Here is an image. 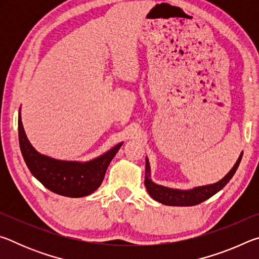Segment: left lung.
<instances>
[{
  "label": "left lung",
  "mask_w": 259,
  "mask_h": 259,
  "mask_svg": "<svg viewBox=\"0 0 259 259\" xmlns=\"http://www.w3.org/2000/svg\"><path fill=\"white\" fill-rule=\"evenodd\" d=\"M241 153L239 159L236 160L235 164L233 165L229 172H227L224 178L213 184H208V185L196 186L190 188V190H178V188H170L163 185H159L152 181L151 178V165L148 159L146 157V165H145V186L153 199L157 202L165 205H175V207H191V205H196L203 201L211 198L212 195L216 194L221 190L224 188L227 183L231 181V178L234 176V174L238 169V166L242 159Z\"/></svg>",
  "instance_id": "1"
}]
</instances>
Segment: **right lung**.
Returning <instances> with one entry per match:
<instances>
[{
    "label": "right lung",
    "instance_id": "obj_1",
    "mask_svg": "<svg viewBox=\"0 0 259 259\" xmlns=\"http://www.w3.org/2000/svg\"><path fill=\"white\" fill-rule=\"evenodd\" d=\"M18 135L21 154L33 176L48 190L68 198H82L97 190L113 157L123 145L121 142L104 154L84 162L54 159L41 154L29 143L21 122L20 109Z\"/></svg>",
    "mask_w": 259,
    "mask_h": 259
}]
</instances>
